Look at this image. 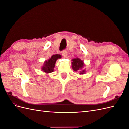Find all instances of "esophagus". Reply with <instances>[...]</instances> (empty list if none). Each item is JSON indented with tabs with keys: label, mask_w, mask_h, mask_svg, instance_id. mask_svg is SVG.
<instances>
[{
	"label": "esophagus",
	"mask_w": 129,
	"mask_h": 129,
	"mask_svg": "<svg viewBox=\"0 0 129 129\" xmlns=\"http://www.w3.org/2000/svg\"><path fill=\"white\" fill-rule=\"evenodd\" d=\"M61 53H62V55L65 56V57L67 56V55H68V52H67V50H63V51H62V52H61Z\"/></svg>",
	"instance_id": "34e87169"
}]
</instances>
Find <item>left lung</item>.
I'll return each mask as SVG.
<instances>
[{"instance_id": "8db88e82", "label": "left lung", "mask_w": 129, "mask_h": 129, "mask_svg": "<svg viewBox=\"0 0 129 129\" xmlns=\"http://www.w3.org/2000/svg\"><path fill=\"white\" fill-rule=\"evenodd\" d=\"M72 61V67L74 71H80V74H84L85 73V70L83 69L84 64L82 60L79 58H73Z\"/></svg>"}]
</instances>
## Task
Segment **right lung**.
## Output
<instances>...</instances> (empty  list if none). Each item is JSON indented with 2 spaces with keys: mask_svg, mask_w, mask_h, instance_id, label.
Returning <instances> with one entry per match:
<instances>
[{
  "mask_svg": "<svg viewBox=\"0 0 129 129\" xmlns=\"http://www.w3.org/2000/svg\"><path fill=\"white\" fill-rule=\"evenodd\" d=\"M61 56L60 54H55L52 56L49 59L46 61L44 62V66L41 68L42 71L48 74L52 73L54 71V68L55 67V64L56 60L58 58H61Z\"/></svg>",
  "mask_w": 129,
  "mask_h": 129,
  "instance_id": "obj_1",
  "label": "right lung"
}]
</instances>
